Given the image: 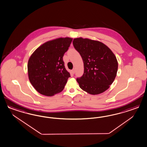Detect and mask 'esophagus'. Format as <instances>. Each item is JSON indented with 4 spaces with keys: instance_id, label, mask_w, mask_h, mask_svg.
<instances>
[{
    "instance_id": "esophagus-1",
    "label": "esophagus",
    "mask_w": 147,
    "mask_h": 147,
    "mask_svg": "<svg viewBox=\"0 0 147 147\" xmlns=\"http://www.w3.org/2000/svg\"><path fill=\"white\" fill-rule=\"evenodd\" d=\"M75 71H75V69H74V68H73V69H72V71H72V73H73V74H74V73H75Z\"/></svg>"
}]
</instances>
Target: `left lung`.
Returning <instances> with one entry per match:
<instances>
[{"mask_svg":"<svg viewBox=\"0 0 147 147\" xmlns=\"http://www.w3.org/2000/svg\"><path fill=\"white\" fill-rule=\"evenodd\" d=\"M73 44L80 53L84 66L82 76L76 79L80 88L96 95L108 89L116 76L118 62L115 55L102 42L78 38Z\"/></svg>","mask_w":147,"mask_h":147,"instance_id":"obj_1","label":"left lung"}]
</instances>
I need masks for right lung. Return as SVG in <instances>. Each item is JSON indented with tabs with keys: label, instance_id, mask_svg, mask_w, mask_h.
Masks as SVG:
<instances>
[{
	"label": "right lung",
	"instance_id": "1",
	"mask_svg": "<svg viewBox=\"0 0 147 147\" xmlns=\"http://www.w3.org/2000/svg\"><path fill=\"white\" fill-rule=\"evenodd\" d=\"M72 40L66 37L49 41L30 57L27 65L28 78L41 94L52 96L64 88L71 76L65 68L63 57Z\"/></svg>",
	"mask_w": 147,
	"mask_h": 147
}]
</instances>
